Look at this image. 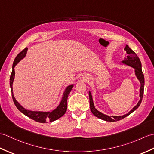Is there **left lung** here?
Instances as JSON below:
<instances>
[{"instance_id":"1","label":"left lung","mask_w":154,"mask_h":154,"mask_svg":"<svg viewBox=\"0 0 154 154\" xmlns=\"http://www.w3.org/2000/svg\"><path fill=\"white\" fill-rule=\"evenodd\" d=\"M124 51L126 52L127 55L125 56V58L123 61H121V63L125 64L128 66H131L132 67L134 68L135 75L137 76V79L139 80L140 83V100L138 102V103L136 105L134 108L132 109L129 112L125 114V115L121 116H108L107 115H105L101 112H100L95 108L93 100H92V96L91 92L89 91V100H90V107L91 112L93 113V115L96 117H97L100 119L102 120H104L106 121H110V122H113V121H119L121 119H123V118L126 117L128 115H130L131 113H133L134 111L137 109L139 106H140V103L142 102V100L143 97V94H144V74L142 73V64L140 62V60L139 59L138 56L137 55L133 50L129 48V46L128 45H126L125 47L124 48Z\"/></svg>"}]
</instances>
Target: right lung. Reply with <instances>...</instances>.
<instances>
[{
  "instance_id": "add662e5",
  "label": "right lung",
  "mask_w": 154,
  "mask_h": 154,
  "mask_svg": "<svg viewBox=\"0 0 154 154\" xmlns=\"http://www.w3.org/2000/svg\"><path fill=\"white\" fill-rule=\"evenodd\" d=\"M27 51V48H26L21 52H20L18 54H17V56L16 57V58L14 60L13 65H12V71L10 78V88H11L12 96L14 103L20 112H21L23 114H24L25 116H26L28 117L31 118V119H33L34 121H37V122L42 123H47L48 121L52 122V121H54L59 119L60 117L63 116L66 112L67 106V97H68V95L70 93L71 89H72L73 87V85H71L66 88L65 91L63 92L62 100H61L60 104L55 109L52 110V112H37V111L36 112H35V111L27 110L26 109H25L24 108H23V107L21 106L18 102H17L16 98H14V96L13 94L12 84L14 79V77H15V71H14V67H15V66L17 65V63H18L21 59H23L24 57L26 56Z\"/></svg>"
}]
</instances>
